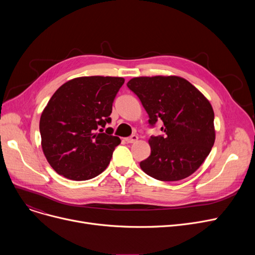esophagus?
Segmentation results:
<instances>
[{"mask_svg": "<svg viewBox=\"0 0 255 255\" xmlns=\"http://www.w3.org/2000/svg\"><path fill=\"white\" fill-rule=\"evenodd\" d=\"M137 139H138V136H137V135H135V134H132L130 137L125 138L126 142H128V143H133V142H135V141H137Z\"/></svg>", "mask_w": 255, "mask_h": 255, "instance_id": "34e87169", "label": "esophagus"}]
</instances>
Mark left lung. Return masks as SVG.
Instances as JSON below:
<instances>
[{
    "label": "left lung",
    "mask_w": 255,
    "mask_h": 255,
    "mask_svg": "<svg viewBox=\"0 0 255 255\" xmlns=\"http://www.w3.org/2000/svg\"><path fill=\"white\" fill-rule=\"evenodd\" d=\"M127 87L139 98L149 125L163 122L162 135L151 136V155L140 168L159 181H179L203 164L215 141L214 112L208 99L179 76L134 77Z\"/></svg>",
    "instance_id": "obj_1"
}]
</instances>
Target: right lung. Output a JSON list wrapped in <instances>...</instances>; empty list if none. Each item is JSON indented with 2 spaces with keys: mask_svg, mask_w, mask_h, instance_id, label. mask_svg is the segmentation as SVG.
<instances>
[{
  "mask_svg": "<svg viewBox=\"0 0 255 255\" xmlns=\"http://www.w3.org/2000/svg\"><path fill=\"white\" fill-rule=\"evenodd\" d=\"M123 77L84 76L69 80L51 96L40 118L43 153L59 175L73 181L97 177L110 164L121 139L113 135V103Z\"/></svg>",
  "mask_w": 255,
  "mask_h": 255,
  "instance_id": "1",
  "label": "right lung"
}]
</instances>
